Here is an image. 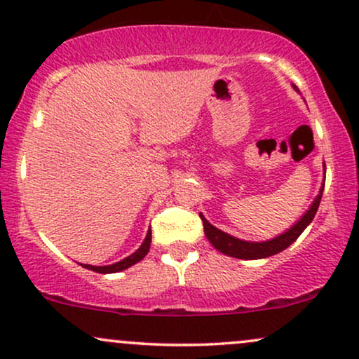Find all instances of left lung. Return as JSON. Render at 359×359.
I'll list each match as a JSON object with an SVG mask.
<instances>
[{"mask_svg":"<svg viewBox=\"0 0 359 359\" xmlns=\"http://www.w3.org/2000/svg\"><path fill=\"white\" fill-rule=\"evenodd\" d=\"M323 189H325V183L320 189V194L315 198L313 205L309 206V210L303 215V218H299V221L296 224H293L287 231H285L280 236L273 238V240L268 241H243L238 240V238L231 236V234L221 231V229L215 228L213 224L208 221L205 216L200 215V218L203 221V228H205V234L206 238L210 240L211 245H213L216 250L221 251V253L233 256V258L238 259H261V258H268V256L278 255L280 251L286 250L291 243H294L298 240V236L302 234L309 223H311L313 218H315L318 206H320L321 196H323Z\"/></svg>","mask_w":359,"mask_h":359,"instance_id":"obj_1","label":"left lung"}]
</instances>
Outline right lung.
Instances as JSON below:
<instances>
[{"label":"right lung","mask_w":359,"mask_h":359,"mask_svg":"<svg viewBox=\"0 0 359 359\" xmlns=\"http://www.w3.org/2000/svg\"><path fill=\"white\" fill-rule=\"evenodd\" d=\"M149 245H151V228L148 229V233H146V238L143 241V245H141L138 250L135 251L131 256H128V258L118 261V263L114 264H109V266H91V264H83L86 269H91V271H96V273H118V271H123V269L133 266V264H136L138 261H141L144 258L146 255H148L149 251Z\"/></svg>","instance_id":"1"}]
</instances>
